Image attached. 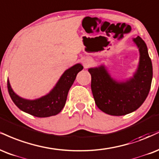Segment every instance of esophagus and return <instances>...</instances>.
Returning <instances> with one entry per match:
<instances>
[{
	"mask_svg": "<svg viewBox=\"0 0 159 159\" xmlns=\"http://www.w3.org/2000/svg\"><path fill=\"white\" fill-rule=\"evenodd\" d=\"M91 62H92L91 59H85V60L84 61V67H85V68H88L89 66H90Z\"/></svg>",
	"mask_w": 159,
	"mask_h": 159,
	"instance_id": "34e87169",
	"label": "esophagus"
}]
</instances>
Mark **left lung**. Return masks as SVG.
Returning a JSON list of instances; mask_svg holds the SVG:
<instances>
[{
  "instance_id": "1",
  "label": "left lung",
  "mask_w": 159,
  "mask_h": 159,
  "mask_svg": "<svg viewBox=\"0 0 159 159\" xmlns=\"http://www.w3.org/2000/svg\"><path fill=\"white\" fill-rule=\"evenodd\" d=\"M140 58L132 77L125 81L113 79L105 65L91 68V88L95 103L108 115L121 116L137 110L146 100L152 79V61L146 43L140 36L133 39Z\"/></svg>"
}]
</instances>
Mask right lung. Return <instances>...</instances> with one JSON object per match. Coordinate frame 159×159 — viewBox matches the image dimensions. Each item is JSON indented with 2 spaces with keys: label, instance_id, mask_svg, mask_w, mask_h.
I'll use <instances>...</instances> for the list:
<instances>
[{
  "label": "right lung",
  "instance_id": "add662e5",
  "mask_svg": "<svg viewBox=\"0 0 159 159\" xmlns=\"http://www.w3.org/2000/svg\"><path fill=\"white\" fill-rule=\"evenodd\" d=\"M83 69V66L80 63L67 69L48 94L35 100H27L17 95L11 88L8 79L7 88L9 96L18 109L24 112L38 117L53 116L62 110L65 105L69 89L74 83L78 73Z\"/></svg>",
  "mask_w": 159,
  "mask_h": 159
}]
</instances>
